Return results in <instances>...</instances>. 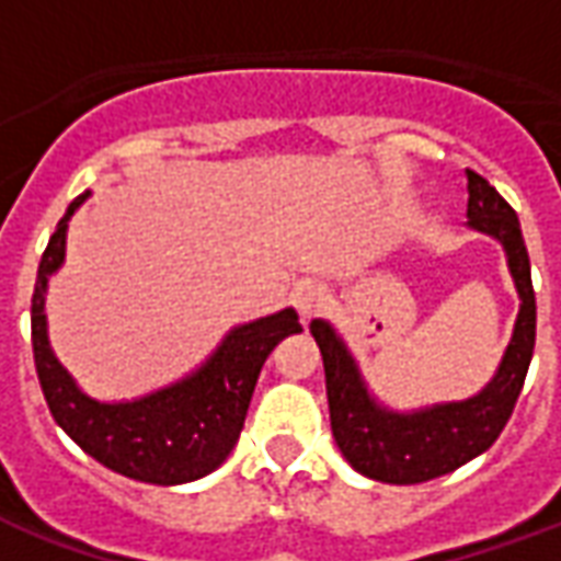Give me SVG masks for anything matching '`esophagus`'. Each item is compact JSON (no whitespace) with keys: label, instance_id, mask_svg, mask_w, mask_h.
<instances>
[{"label":"esophagus","instance_id":"1","mask_svg":"<svg viewBox=\"0 0 561 561\" xmlns=\"http://www.w3.org/2000/svg\"><path fill=\"white\" fill-rule=\"evenodd\" d=\"M294 306H297V312H300V318H312L318 316L324 306H328V291L321 288V285H316V282H306V285H300L297 291H294Z\"/></svg>","mask_w":561,"mask_h":561}]
</instances>
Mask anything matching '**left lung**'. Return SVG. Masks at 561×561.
<instances>
[{
    "mask_svg": "<svg viewBox=\"0 0 561 561\" xmlns=\"http://www.w3.org/2000/svg\"><path fill=\"white\" fill-rule=\"evenodd\" d=\"M466 180L469 228L493 237L505 249L507 270L519 297L517 321L502 354V364L474 397L435 402L412 412L390 409L369 390L354 354L333 324L324 318H316L309 324L324 360L333 438L348 466L373 481L423 483L481 457L505 430L529 373L535 352V291L519 219L483 176L466 171Z\"/></svg>",
    "mask_w": 561,
    "mask_h": 561,
    "instance_id": "left-lung-1",
    "label": "left lung"
}]
</instances>
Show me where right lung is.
<instances>
[{
    "label": "right lung",
    "instance_id": "right-lung-1",
    "mask_svg": "<svg viewBox=\"0 0 561 561\" xmlns=\"http://www.w3.org/2000/svg\"><path fill=\"white\" fill-rule=\"evenodd\" d=\"M90 197L68 204L38 264L32 294V352L54 421L92 459L131 481L176 486L204 478L228 459L240 438L261 366L285 336L300 333L291 306L237 324L188 376L135 400L104 402L80 388L50 348L47 285L66 264L68 221Z\"/></svg>",
    "mask_w": 561,
    "mask_h": 561
}]
</instances>
